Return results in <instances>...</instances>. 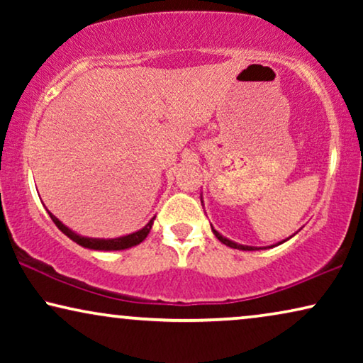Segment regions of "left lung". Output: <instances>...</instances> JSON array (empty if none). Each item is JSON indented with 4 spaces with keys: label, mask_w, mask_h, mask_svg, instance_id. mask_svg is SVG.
Segmentation results:
<instances>
[{
    "label": "left lung",
    "mask_w": 363,
    "mask_h": 363,
    "mask_svg": "<svg viewBox=\"0 0 363 363\" xmlns=\"http://www.w3.org/2000/svg\"><path fill=\"white\" fill-rule=\"evenodd\" d=\"M211 230H213V226H211ZM213 233H215V236L218 238V240H220L223 245H226V246H230V247H235V250H241V251H252L255 250V247H251V246H242V245H236V242H233V241H230V240H226L225 236H221L220 233H218L216 230H213Z\"/></svg>",
    "instance_id": "left-lung-1"
}]
</instances>
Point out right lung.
Returning <instances> with one entry per match:
<instances>
[{
  "mask_svg": "<svg viewBox=\"0 0 363 363\" xmlns=\"http://www.w3.org/2000/svg\"><path fill=\"white\" fill-rule=\"evenodd\" d=\"M49 216H51V220L54 221V225H56L59 230H61L67 238H71V240L76 241L77 245H81L84 247H89V250H97V251H118V250H127V247L140 245V242L147 238L148 233H150L152 225H153V218H152V220L148 221L147 226H143L140 231L132 233V235L116 238V240H97V238L79 236L74 231L69 230L67 226H64L62 223L59 221L57 218L52 215V213H49Z\"/></svg>",
  "mask_w": 363,
  "mask_h": 363,
  "instance_id": "add662e5",
  "label": "right lung"
}]
</instances>
